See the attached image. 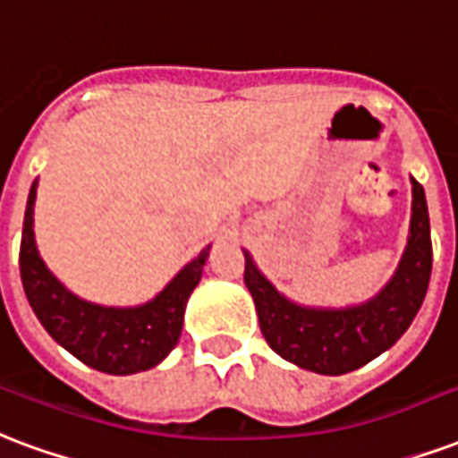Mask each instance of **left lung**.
Listing matches in <instances>:
<instances>
[{
	"label": "left lung",
	"instance_id": "8db88e82",
	"mask_svg": "<svg viewBox=\"0 0 458 458\" xmlns=\"http://www.w3.org/2000/svg\"><path fill=\"white\" fill-rule=\"evenodd\" d=\"M412 182L408 245L398 269L371 301L350 308L298 306L274 289L250 252H245V286L255 301L267 344L301 369L340 376L364 367L401 340L415 320L432 274V240L425 189Z\"/></svg>",
	"mask_w": 458,
	"mask_h": 458
}]
</instances>
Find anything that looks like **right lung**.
<instances>
[{"instance_id":"add662e5","label":"right lung","mask_w":458,"mask_h":458,"mask_svg":"<svg viewBox=\"0 0 458 458\" xmlns=\"http://www.w3.org/2000/svg\"><path fill=\"white\" fill-rule=\"evenodd\" d=\"M36 186L38 182L30 186L23 216L19 267L23 291L40 325L72 357L104 374L128 376L157 367L177 347L186 301L201 281L203 264L208 259L211 247H206L201 255L186 264L157 296L143 306H97L67 291L40 259L33 238Z\"/></svg>"}]
</instances>
